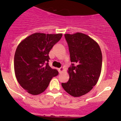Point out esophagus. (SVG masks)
Returning a JSON list of instances; mask_svg holds the SVG:
<instances>
[{
    "label": "esophagus",
    "instance_id": "obj_1",
    "mask_svg": "<svg viewBox=\"0 0 121 121\" xmlns=\"http://www.w3.org/2000/svg\"><path fill=\"white\" fill-rule=\"evenodd\" d=\"M58 70H59V73H62V72L64 70V67H61L60 68L58 69Z\"/></svg>",
    "mask_w": 121,
    "mask_h": 121
}]
</instances>
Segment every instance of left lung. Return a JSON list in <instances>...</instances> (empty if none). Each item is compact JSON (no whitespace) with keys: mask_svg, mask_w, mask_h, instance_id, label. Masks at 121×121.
<instances>
[{"mask_svg":"<svg viewBox=\"0 0 121 121\" xmlns=\"http://www.w3.org/2000/svg\"><path fill=\"white\" fill-rule=\"evenodd\" d=\"M70 53L72 66L68 81L62 83L64 89L74 97L85 95L93 88L100 76L102 56L99 45L82 33L65 34Z\"/></svg>","mask_w":121,"mask_h":121,"instance_id":"8db88e82","label":"left lung"}]
</instances>
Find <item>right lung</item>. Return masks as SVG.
<instances>
[{
    "label": "right lung",
    "instance_id": "obj_1",
    "mask_svg": "<svg viewBox=\"0 0 121 121\" xmlns=\"http://www.w3.org/2000/svg\"><path fill=\"white\" fill-rule=\"evenodd\" d=\"M62 36V34L34 33L18 45L14 56L15 74L19 84L28 93H42L53 77L59 74L48 62L50 51Z\"/></svg>",
    "mask_w": 121,
    "mask_h": 121
}]
</instances>
